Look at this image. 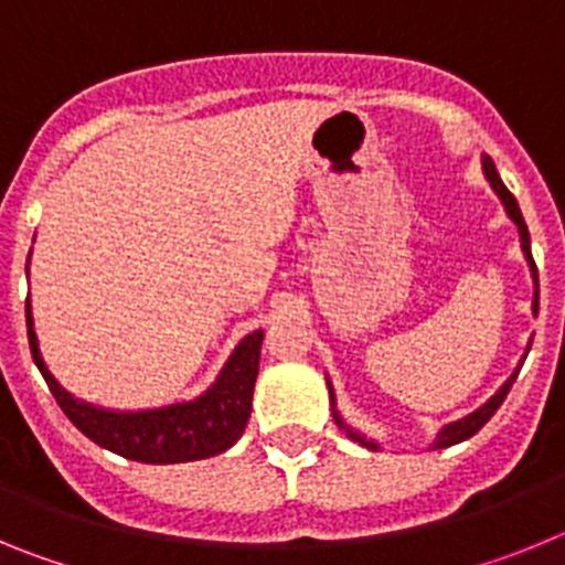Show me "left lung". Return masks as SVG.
<instances>
[{
    "label": "left lung",
    "instance_id": "1",
    "mask_svg": "<svg viewBox=\"0 0 565 565\" xmlns=\"http://www.w3.org/2000/svg\"><path fill=\"white\" fill-rule=\"evenodd\" d=\"M481 163H483V178H487V181H489L492 192H495L498 198H501L503 209H507V214H509V221L515 223L518 234H521V252H523V257H526L529 271H532V279H535V299H532V311H537V268H535V259H532V246H529L532 239H529V228H526V223H523L521 206H518V201H515V198H512V192H509V189L503 186L501 174H498V169H495V163H492V158H489V154H481ZM526 353H529V344H526ZM526 353H523V359H526ZM523 359H521V364H523ZM521 364H518L515 371H512V376H509L507 382H503L501 387H498V391L492 393V396H489L487 402L481 404V407H476V411L467 413V416L456 418V422L444 424L441 430L436 433V441H433L430 450H444V447H452V444H461V441H467L469 436H476V433L481 430V427L489 422V418L495 416V411L503 404V398H507L509 387H512V382H515V379H518V371H521ZM328 393H331V411H333V418H337V424H339V430L348 433V438L359 441V444H362V447H367V450H379L376 438H367V436H364V433L353 430L351 424H348L342 416H339V411H337V393H333L331 379H328Z\"/></svg>",
    "mask_w": 565,
    "mask_h": 565
}]
</instances>
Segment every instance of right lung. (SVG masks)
Masks as SVG:
<instances>
[{
  "label": "right lung",
  "mask_w": 565,
  "mask_h": 565,
  "mask_svg": "<svg viewBox=\"0 0 565 565\" xmlns=\"http://www.w3.org/2000/svg\"><path fill=\"white\" fill-rule=\"evenodd\" d=\"M30 263V254H28ZM28 339L33 362L42 371L50 393L64 416L104 450L141 463H183L221 456L243 436L252 416L254 382L259 371V344L263 331H252L234 344L232 356L217 379L201 396L189 402L163 404L149 411H107L67 393L47 371L39 337L33 328V311L28 297Z\"/></svg>",
  "instance_id": "obj_1"
}]
</instances>
